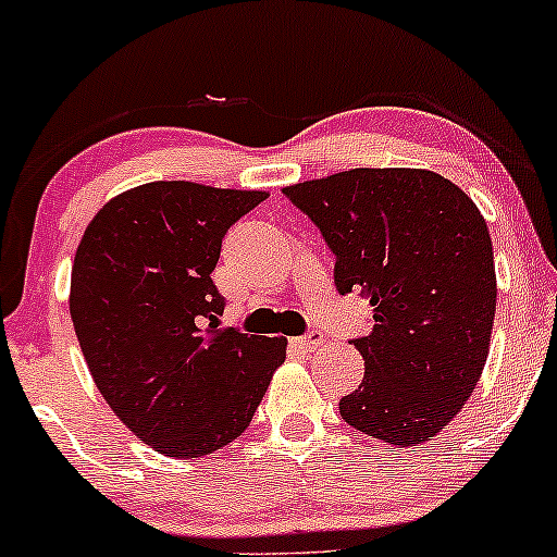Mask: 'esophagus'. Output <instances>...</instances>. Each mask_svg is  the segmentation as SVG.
<instances>
[{
    "label": "esophagus",
    "instance_id": "obj_1",
    "mask_svg": "<svg viewBox=\"0 0 557 557\" xmlns=\"http://www.w3.org/2000/svg\"><path fill=\"white\" fill-rule=\"evenodd\" d=\"M322 345H324V334L322 332H309V334H304V337L294 339V347L304 349V352H311V349H317Z\"/></svg>",
    "mask_w": 557,
    "mask_h": 557
}]
</instances>
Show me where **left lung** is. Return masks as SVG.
Segmentation results:
<instances>
[{
    "mask_svg": "<svg viewBox=\"0 0 557 557\" xmlns=\"http://www.w3.org/2000/svg\"><path fill=\"white\" fill-rule=\"evenodd\" d=\"M334 258L339 294L360 292L372 332L352 339L364 377L339 400L352 429L398 448L454 421L490 355L497 273L471 197L429 170H349L284 187Z\"/></svg>",
    "mask_w": 557,
    "mask_h": 557,
    "instance_id": "left-lung-1",
    "label": "left lung"
}]
</instances>
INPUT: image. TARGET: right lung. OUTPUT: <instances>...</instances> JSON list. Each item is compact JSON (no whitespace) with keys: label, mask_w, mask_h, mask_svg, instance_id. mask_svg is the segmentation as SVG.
I'll use <instances>...</instances> for the list:
<instances>
[{"label":"right lung","mask_w":557,"mask_h":557,"mask_svg":"<svg viewBox=\"0 0 557 557\" xmlns=\"http://www.w3.org/2000/svg\"><path fill=\"white\" fill-rule=\"evenodd\" d=\"M258 189L149 182L103 205L71 273V319L103 400L134 436L197 459L248 429L284 337L218 330L212 284L227 227L265 200Z\"/></svg>","instance_id":"right-lung-1"}]
</instances>
